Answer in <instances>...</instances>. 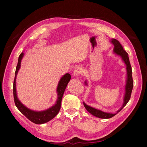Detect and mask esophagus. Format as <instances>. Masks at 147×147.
Masks as SVG:
<instances>
[{
  "instance_id": "obj_1",
  "label": "esophagus",
  "mask_w": 147,
  "mask_h": 147,
  "mask_svg": "<svg viewBox=\"0 0 147 147\" xmlns=\"http://www.w3.org/2000/svg\"><path fill=\"white\" fill-rule=\"evenodd\" d=\"M82 73V69L81 67H77L75 68V69L74 70V75L75 77H78Z\"/></svg>"
}]
</instances>
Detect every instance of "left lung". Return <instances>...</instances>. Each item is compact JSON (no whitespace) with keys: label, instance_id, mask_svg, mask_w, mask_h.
<instances>
[{"label":"left lung","instance_id":"8db88e82","mask_svg":"<svg viewBox=\"0 0 147 147\" xmlns=\"http://www.w3.org/2000/svg\"><path fill=\"white\" fill-rule=\"evenodd\" d=\"M111 43H112L114 48L113 50V53L114 54L117 55V56L121 57L122 61L126 65V85L124 88V94L123 97V104L117 112L115 113H108L103 112L100 110L96 109L95 108H93L91 106H89L84 102H83V105L84 107L87 110L89 113H90L93 116H95L97 118H102V119H109L114 117L115 115H117L118 112L121 111L124 106H125L127 102L130 99L131 95L132 90L133 88V80L132 76V68L131 66V64L129 62V59L128 54L126 52V51L124 50L123 47L121 46L120 43L115 38H112L110 40ZM84 84L88 86V84L87 81L86 80L84 82Z\"/></svg>","mask_w":147,"mask_h":147}]
</instances>
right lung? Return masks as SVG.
<instances>
[{
    "label": "right lung",
    "instance_id": "right-lung-1",
    "mask_svg": "<svg viewBox=\"0 0 147 147\" xmlns=\"http://www.w3.org/2000/svg\"><path fill=\"white\" fill-rule=\"evenodd\" d=\"M24 53L22 52L21 53V55H20L18 58V64L15 71V77L14 80V83H13V97H14L15 103L18 109L20 111V112L22 114H23L26 118L30 120V121L37 124H44L50 121L51 119L54 118L57 115V113H59L61 109L62 98H63L64 92L65 91L67 86V84L70 82L71 76L69 74L67 73L61 78L56 89V92L57 96V100L54 105L51 106V107L49 109L42 111H35L31 110L28 108L27 107H26L24 104H22L21 102L19 100L18 97L17 96L16 88V77L18 73V71L21 67V60L24 57Z\"/></svg>",
    "mask_w": 147,
    "mask_h": 147
}]
</instances>
